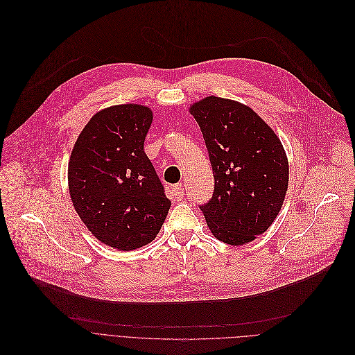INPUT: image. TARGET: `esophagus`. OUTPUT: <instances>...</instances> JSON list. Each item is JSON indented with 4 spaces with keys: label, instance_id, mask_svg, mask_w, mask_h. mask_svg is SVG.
Masks as SVG:
<instances>
[{
    "label": "esophagus",
    "instance_id": "obj_1",
    "mask_svg": "<svg viewBox=\"0 0 355 355\" xmlns=\"http://www.w3.org/2000/svg\"><path fill=\"white\" fill-rule=\"evenodd\" d=\"M172 191H173V194H175V197H176L178 200H182L183 196H184V189H183V184H182V183L175 184L173 189H172Z\"/></svg>",
    "mask_w": 355,
    "mask_h": 355
}]
</instances>
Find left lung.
Returning a JSON list of instances; mask_svg holds the SVG:
<instances>
[{
  "mask_svg": "<svg viewBox=\"0 0 355 355\" xmlns=\"http://www.w3.org/2000/svg\"><path fill=\"white\" fill-rule=\"evenodd\" d=\"M202 132L214 173L211 200L200 205L218 241L241 246L266 232L286 200L290 165L274 130L248 105L205 96L189 107Z\"/></svg>",
  "mask_w": 355,
  "mask_h": 355,
  "instance_id": "1",
  "label": "left lung"
}]
</instances>
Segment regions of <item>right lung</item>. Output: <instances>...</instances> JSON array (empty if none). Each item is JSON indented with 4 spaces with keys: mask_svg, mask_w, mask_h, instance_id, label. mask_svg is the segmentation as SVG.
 Segmentation results:
<instances>
[{
    "mask_svg": "<svg viewBox=\"0 0 355 355\" xmlns=\"http://www.w3.org/2000/svg\"><path fill=\"white\" fill-rule=\"evenodd\" d=\"M154 113L138 103L96 112L68 161V190L88 231L103 245L128 252L153 242L171 207L144 153Z\"/></svg>",
    "mask_w": 355,
    "mask_h": 355,
    "instance_id": "1",
    "label": "right lung"
}]
</instances>
